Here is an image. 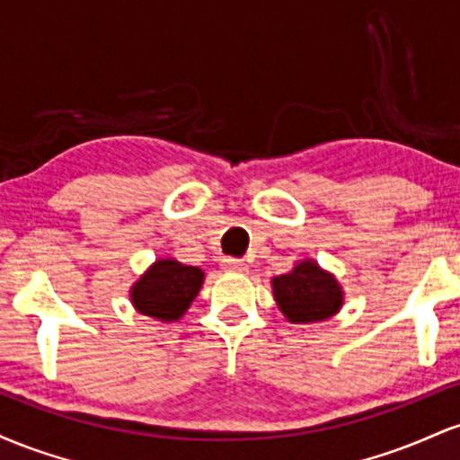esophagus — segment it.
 Instances as JSON below:
<instances>
[{
  "label": "esophagus",
  "instance_id": "1",
  "mask_svg": "<svg viewBox=\"0 0 460 460\" xmlns=\"http://www.w3.org/2000/svg\"><path fill=\"white\" fill-rule=\"evenodd\" d=\"M223 266H225V270H229V272H246L248 270L246 261L235 260V257H225Z\"/></svg>",
  "mask_w": 460,
  "mask_h": 460
}]
</instances>
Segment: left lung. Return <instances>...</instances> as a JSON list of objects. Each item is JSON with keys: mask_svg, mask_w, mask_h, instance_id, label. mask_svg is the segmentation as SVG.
Returning <instances> with one entry per match:
<instances>
[{"mask_svg": "<svg viewBox=\"0 0 460 460\" xmlns=\"http://www.w3.org/2000/svg\"><path fill=\"white\" fill-rule=\"evenodd\" d=\"M272 292L285 318L296 324L329 320L344 305L341 285L311 260L296 263L288 274L274 277Z\"/></svg>", "mask_w": 460, "mask_h": 460, "instance_id": "obj_1", "label": "left lung"}]
</instances>
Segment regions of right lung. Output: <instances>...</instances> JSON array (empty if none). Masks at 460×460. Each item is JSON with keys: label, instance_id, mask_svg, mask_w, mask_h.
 <instances>
[{"label": "right lung", "instance_id": "obj_1", "mask_svg": "<svg viewBox=\"0 0 460 460\" xmlns=\"http://www.w3.org/2000/svg\"><path fill=\"white\" fill-rule=\"evenodd\" d=\"M203 270L177 260H157L131 288V303L142 315L175 322L186 314L203 285Z\"/></svg>", "mask_w": 460, "mask_h": 460}]
</instances>
